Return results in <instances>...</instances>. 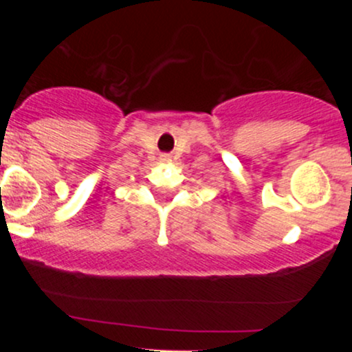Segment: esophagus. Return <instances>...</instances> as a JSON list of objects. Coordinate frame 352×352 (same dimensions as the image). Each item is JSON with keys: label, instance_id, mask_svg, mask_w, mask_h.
<instances>
[{"label": "esophagus", "instance_id": "obj_1", "mask_svg": "<svg viewBox=\"0 0 352 352\" xmlns=\"http://www.w3.org/2000/svg\"><path fill=\"white\" fill-rule=\"evenodd\" d=\"M160 159H162L164 162H167V160H170V155H167V153H165V155L160 157Z\"/></svg>", "mask_w": 352, "mask_h": 352}]
</instances>
